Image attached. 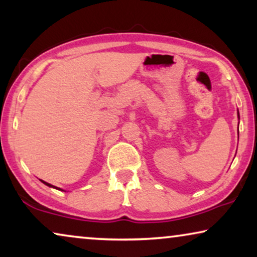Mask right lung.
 Here are the masks:
<instances>
[{
    "label": "right lung",
    "mask_w": 257,
    "mask_h": 257,
    "mask_svg": "<svg viewBox=\"0 0 257 257\" xmlns=\"http://www.w3.org/2000/svg\"><path fill=\"white\" fill-rule=\"evenodd\" d=\"M42 182H43V184H45L47 186H49V187H54V186L50 185V184H48V182H45V181H42ZM55 188H57V187H55Z\"/></svg>",
    "instance_id": "right-lung-1"
}]
</instances>
